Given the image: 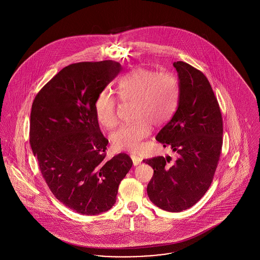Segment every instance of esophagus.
Instances as JSON below:
<instances>
[{
  "instance_id": "34e87169",
  "label": "esophagus",
  "mask_w": 260,
  "mask_h": 260,
  "mask_svg": "<svg viewBox=\"0 0 260 260\" xmlns=\"http://www.w3.org/2000/svg\"><path fill=\"white\" fill-rule=\"evenodd\" d=\"M131 158L133 160V164L134 166H138L141 162V159L139 157H137L136 155H131Z\"/></svg>"
}]
</instances>
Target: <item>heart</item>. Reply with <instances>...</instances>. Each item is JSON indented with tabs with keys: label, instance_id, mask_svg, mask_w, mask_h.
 <instances>
[{
	"label": "heart",
	"instance_id": "b5f03b06",
	"mask_svg": "<svg viewBox=\"0 0 260 260\" xmlns=\"http://www.w3.org/2000/svg\"><path fill=\"white\" fill-rule=\"evenodd\" d=\"M116 92L124 102L134 101L136 121L112 134V145L119 151L137 152L150 135L151 124L161 125L172 117L177 105L179 84L172 73L138 67L120 78ZM117 99L108 90L99 92L94 101L95 117L107 128L117 124Z\"/></svg>",
	"mask_w": 260,
	"mask_h": 260
}]
</instances>
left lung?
Listing matches in <instances>:
<instances>
[{"instance_id":"1","label":"left lung","mask_w":260,"mask_h":260,"mask_svg":"<svg viewBox=\"0 0 260 260\" xmlns=\"http://www.w3.org/2000/svg\"><path fill=\"white\" fill-rule=\"evenodd\" d=\"M179 95L172 119L156 136L176 154L154 157L144 162L154 170L147 186L150 201L167 211L193 207L210 188L222 148L220 108L207 77L183 61L173 63Z\"/></svg>"}]
</instances>
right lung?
<instances>
[{"label":"right lung","instance_id":"right-lung-1","mask_svg":"<svg viewBox=\"0 0 260 260\" xmlns=\"http://www.w3.org/2000/svg\"><path fill=\"white\" fill-rule=\"evenodd\" d=\"M121 71L113 60L70 64L32 104L30 145L40 171L54 197L81 214L110 210L133 166L124 153L105 159L108 139L94 114L99 92Z\"/></svg>","mask_w":260,"mask_h":260}]
</instances>
